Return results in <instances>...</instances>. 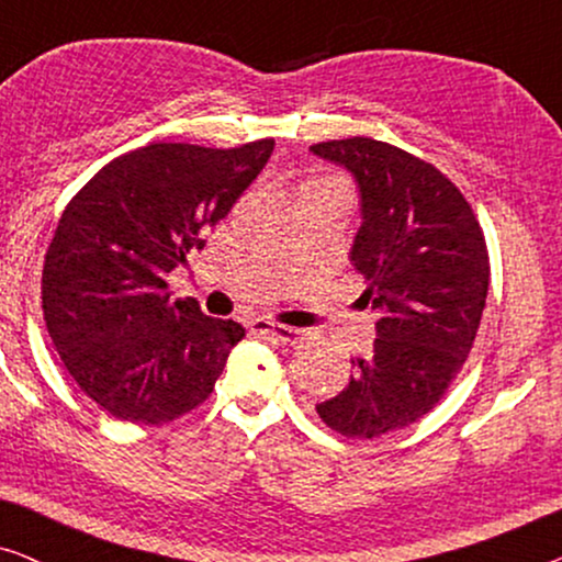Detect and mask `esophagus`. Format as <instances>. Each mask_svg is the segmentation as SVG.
Returning a JSON list of instances; mask_svg holds the SVG:
<instances>
[{
  "mask_svg": "<svg viewBox=\"0 0 562 562\" xmlns=\"http://www.w3.org/2000/svg\"><path fill=\"white\" fill-rule=\"evenodd\" d=\"M250 329L260 337H271V340L281 342V345H294L302 340V329L296 327H286V325H276V322L268 319H252Z\"/></svg>",
  "mask_w": 562,
  "mask_h": 562,
  "instance_id": "1",
  "label": "esophagus"
}]
</instances>
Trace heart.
Listing matches in <instances>:
<instances>
[{
  "mask_svg": "<svg viewBox=\"0 0 562 562\" xmlns=\"http://www.w3.org/2000/svg\"><path fill=\"white\" fill-rule=\"evenodd\" d=\"M304 189H340V191H348V189H345V183L340 179H335V176H319V179L306 181Z\"/></svg>",
  "mask_w": 562,
  "mask_h": 562,
  "instance_id": "heart-1",
  "label": "heart"
}]
</instances>
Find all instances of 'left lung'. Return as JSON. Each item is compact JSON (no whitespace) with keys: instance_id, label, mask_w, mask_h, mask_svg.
Returning a JSON list of instances; mask_svg holds the SVG:
<instances>
[{"instance_id":"8db88e82","label":"left lung","mask_w":562,"mask_h":562,"mask_svg":"<svg viewBox=\"0 0 562 562\" xmlns=\"http://www.w3.org/2000/svg\"><path fill=\"white\" fill-rule=\"evenodd\" d=\"M360 191L350 260L379 312L373 352L352 358L348 386L317 404L335 432L371 440L432 409L463 368L488 294L483 229L456 183L412 153L371 137L317 143Z\"/></svg>"}]
</instances>
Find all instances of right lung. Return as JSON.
Returning <instances> with one entry per match:
<instances>
[{
	"label": "right lung",
	"instance_id": "obj_1",
	"mask_svg": "<svg viewBox=\"0 0 562 562\" xmlns=\"http://www.w3.org/2000/svg\"><path fill=\"white\" fill-rule=\"evenodd\" d=\"M273 153V140L217 150L153 143L106 164L60 214L45 252L43 314L83 394L135 425H164L212 394L245 329L166 276L217 225Z\"/></svg>",
	"mask_w": 562,
	"mask_h": 562
}]
</instances>
